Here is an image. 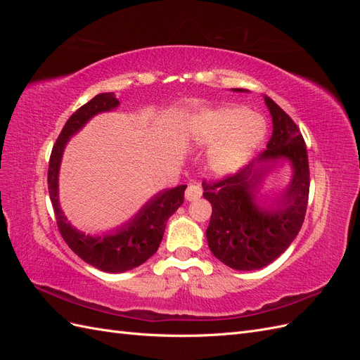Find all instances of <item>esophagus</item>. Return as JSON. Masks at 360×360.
I'll use <instances>...</instances> for the list:
<instances>
[{"label": "esophagus", "mask_w": 360, "mask_h": 360, "mask_svg": "<svg viewBox=\"0 0 360 360\" xmlns=\"http://www.w3.org/2000/svg\"><path fill=\"white\" fill-rule=\"evenodd\" d=\"M201 195H202L201 186H198V184H189L186 189V193H184V197H186L188 201H195V200H198Z\"/></svg>", "instance_id": "esophagus-1"}]
</instances>
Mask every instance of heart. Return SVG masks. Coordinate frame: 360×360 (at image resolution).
I'll use <instances>...</instances> for the list:
<instances>
[{
  "label": "heart",
  "instance_id": "1",
  "mask_svg": "<svg viewBox=\"0 0 360 360\" xmlns=\"http://www.w3.org/2000/svg\"><path fill=\"white\" fill-rule=\"evenodd\" d=\"M264 118L246 108L228 105L191 117L184 136L193 147H209L205 165L214 177L240 171L266 136Z\"/></svg>",
  "mask_w": 360,
  "mask_h": 360
}]
</instances>
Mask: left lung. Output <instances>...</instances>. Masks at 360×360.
Here are the masks:
<instances>
[{"instance_id":"8db88e82","label":"left lung","mask_w":360,"mask_h":360,"mask_svg":"<svg viewBox=\"0 0 360 360\" xmlns=\"http://www.w3.org/2000/svg\"><path fill=\"white\" fill-rule=\"evenodd\" d=\"M243 93V89H234ZM274 123L266 150L230 177L202 181L204 198L212 204L205 230L213 255L236 270H258L284 254L299 234L309 195L308 153L299 127L290 115L264 96ZM281 160L292 167V180L270 203L257 200L264 179Z\"/></svg>"}]
</instances>
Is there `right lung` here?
Instances as JSON below:
<instances>
[{"label":"right lung","mask_w":360,"mask_h":360,"mask_svg":"<svg viewBox=\"0 0 360 360\" xmlns=\"http://www.w3.org/2000/svg\"><path fill=\"white\" fill-rule=\"evenodd\" d=\"M118 105L120 102L114 93H101L72 114L52 148L48 169L49 197L64 242L85 263L108 274H123L132 270L146 263L156 252L165 233L167 221L183 204L186 189V184H180L174 189L158 192L127 222L99 236L85 234L68 221L58 200V174L64 148L69 139L78 134L94 115L110 112Z\"/></svg>","instance_id":"add662e5"}]
</instances>
